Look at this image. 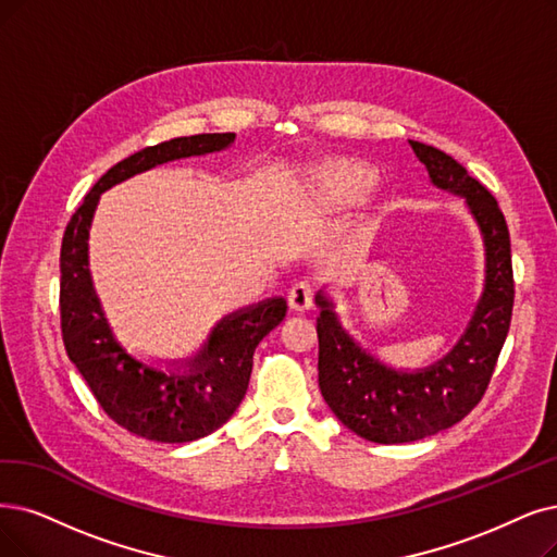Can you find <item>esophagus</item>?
I'll list each match as a JSON object with an SVG mask.
<instances>
[{
	"mask_svg": "<svg viewBox=\"0 0 557 557\" xmlns=\"http://www.w3.org/2000/svg\"><path fill=\"white\" fill-rule=\"evenodd\" d=\"M315 299V285L310 281H299L290 287V293H287V304H290L293 310H308L313 306Z\"/></svg>",
	"mask_w": 557,
	"mask_h": 557,
	"instance_id": "34e87169",
	"label": "esophagus"
}]
</instances>
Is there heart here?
<instances>
[{"label": "heart", "mask_w": 557, "mask_h": 557, "mask_svg": "<svg viewBox=\"0 0 557 557\" xmlns=\"http://www.w3.org/2000/svg\"><path fill=\"white\" fill-rule=\"evenodd\" d=\"M374 177L361 166H336L324 175V191L333 206L359 203L372 189Z\"/></svg>", "instance_id": "obj_1"}]
</instances>
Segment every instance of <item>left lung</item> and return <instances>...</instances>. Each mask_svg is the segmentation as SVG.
<instances>
[{"label":"left lung","instance_id":"left-lung-1","mask_svg":"<svg viewBox=\"0 0 557 557\" xmlns=\"http://www.w3.org/2000/svg\"><path fill=\"white\" fill-rule=\"evenodd\" d=\"M409 144L436 187L466 198L484 239L486 276L459 343L441 361L416 372L393 370L354 343L329 297L318 293V382L324 403L354 434L386 446L432 436L473 411L492 382L515 306L509 231L496 198L450 154Z\"/></svg>","mask_w":557,"mask_h":557}]
</instances>
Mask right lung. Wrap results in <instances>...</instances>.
<instances>
[{
  "label": "right lung",
  "instance_id": "right-lung-1",
  "mask_svg": "<svg viewBox=\"0 0 557 557\" xmlns=\"http://www.w3.org/2000/svg\"><path fill=\"white\" fill-rule=\"evenodd\" d=\"M233 141V132L194 135L129 154L84 196L63 233L59 308L65 351L104 413L148 441L187 443L224 425L247 393L258 343L278 326L287 304L274 297L221 320L203 349L185 361L187 372L150 368L129 356L107 324L88 270V228L109 187L171 160L224 150Z\"/></svg>",
  "mask_w": 557,
  "mask_h": 557
}]
</instances>
